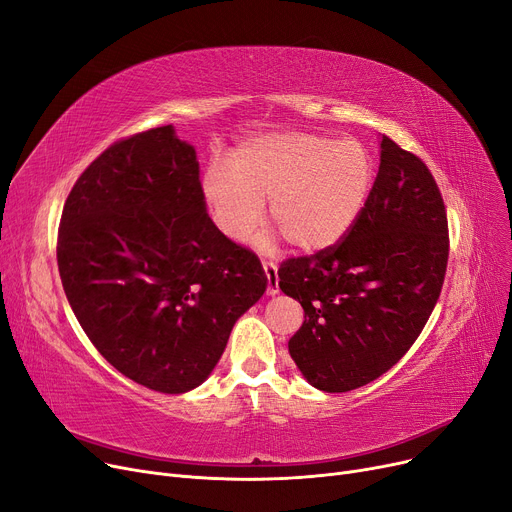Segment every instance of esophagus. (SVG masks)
Wrapping results in <instances>:
<instances>
[{"mask_svg": "<svg viewBox=\"0 0 512 512\" xmlns=\"http://www.w3.org/2000/svg\"><path fill=\"white\" fill-rule=\"evenodd\" d=\"M263 272L267 278V294H278V265L274 261H263Z\"/></svg>", "mask_w": 512, "mask_h": 512, "instance_id": "esophagus-1", "label": "esophagus"}]
</instances>
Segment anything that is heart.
Listing matches in <instances>:
<instances>
[{
    "label": "heart",
    "instance_id": "obj_1",
    "mask_svg": "<svg viewBox=\"0 0 512 512\" xmlns=\"http://www.w3.org/2000/svg\"><path fill=\"white\" fill-rule=\"evenodd\" d=\"M371 182V157L361 141L274 132L238 147L232 166L211 164L203 199L222 234L247 240L263 218V197H270V220L290 245L319 251L351 230Z\"/></svg>",
    "mask_w": 512,
    "mask_h": 512
}]
</instances>
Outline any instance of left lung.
<instances>
[{
	"instance_id": "8db88e82",
	"label": "left lung",
	"mask_w": 512,
	"mask_h": 512,
	"mask_svg": "<svg viewBox=\"0 0 512 512\" xmlns=\"http://www.w3.org/2000/svg\"><path fill=\"white\" fill-rule=\"evenodd\" d=\"M380 147L378 176L351 230L278 270L280 290L305 311L290 357L324 392L361 388L398 363L446 276L448 218L432 172L386 134Z\"/></svg>"
}]
</instances>
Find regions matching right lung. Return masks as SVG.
Listing matches in <instances>:
<instances>
[{"label":"right lung","instance_id":"1","mask_svg":"<svg viewBox=\"0 0 512 512\" xmlns=\"http://www.w3.org/2000/svg\"><path fill=\"white\" fill-rule=\"evenodd\" d=\"M58 270L105 361L164 394L207 378L267 286L259 257L211 222L195 149L172 126L116 141L78 176Z\"/></svg>","mask_w":512,"mask_h":512}]
</instances>
